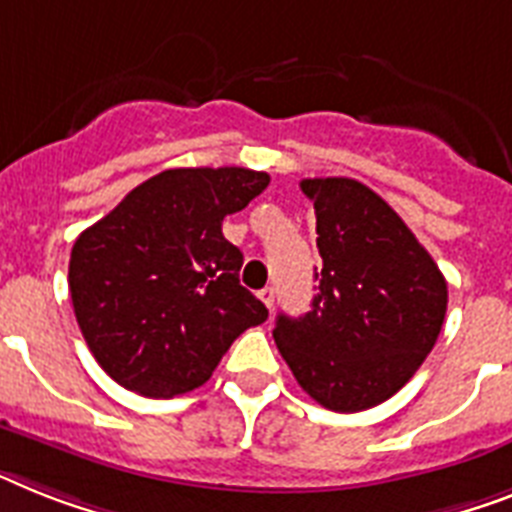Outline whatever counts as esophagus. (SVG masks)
<instances>
[{
    "instance_id": "obj_1",
    "label": "esophagus",
    "mask_w": 512,
    "mask_h": 512,
    "mask_svg": "<svg viewBox=\"0 0 512 512\" xmlns=\"http://www.w3.org/2000/svg\"><path fill=\"white\" fill-rule=\"evenodd\" d=\"M259 298H261V301H264V306L269 308V311H272V306H274V287H264V290H261V293H259Z\"/></svg>"
}]
</instances>
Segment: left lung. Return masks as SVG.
I'll return each mask as SVG.
<instances>
[{"label": "left lung", "instance_id": "1", "mask_svg": "<svg viewBox=\"0 0 512 512\" xmlns=\"http://www.w3.org/2000/svg\"><path fill=\"white\" fill-rule=\"evenodd\" d=\"M322 272L311 311L280 314L274 342L319 405L356 413L392 398L432 353L447 311L439 266L382 196L350 177L301 180Z\"/></svg>", "mask_w": 512, "mask_h": 512}]
</instances>
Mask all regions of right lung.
Returning a JSON list of instances; mask_svg holds the SVG:
<instances>
[{
    "label": "right lung",
    "mask_w": 512,
    "mask_h": 512,
    "mask_svg": "<svg viewBox=\"0 0 512 512\" xmlns=\"http://www.w3.org/2000/svg\"><path fill=\"white\" fill-rule=\"evenodd\" d=\"M269 185L246 167L164 170L83 230L70 253L78 327L125 390L172 398L196 390L264 303L240 285L243 253L222 219Z\"/></svg>",
    "instance_id": "obj_1"
}]
</instances>
